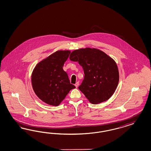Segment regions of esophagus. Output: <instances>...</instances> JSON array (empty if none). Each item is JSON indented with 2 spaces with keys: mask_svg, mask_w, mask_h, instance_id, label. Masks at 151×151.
Returning <instances> with one entry per match:
<instances>
[{
  "mask_svg": "<svg viewBox=\"0 0 151 151\" xmlns=\"http://www.w3.org/2000/svg\"><path fill=\"white\" fill-rule=\"evenodd\" d=\"M75 87H76V88H78V83H75Z\"/></svg>",
  "mask_w": 151,
  "mask_h": 151,
  "instance_id": "34e87169",
  "label": "esophagus"
}]
</instances>
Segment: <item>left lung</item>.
<instances>
[{
    "mask_svg": "<svg viewBox=\"0 0 151 151\" xmlns=\"http://www.w3.org/2000/svg\"><path fill=\"white\" fill-rule=\"evenodd\" d=\"M70 60L83 68L84 80L78 88L90 103L99 104L111 98L119 80L118 66L111 57L98 48L87 47L73 51Z\"/></svg>",
    "mask_w": 151,
    "mask_h": 151,
    "instance_id": "obj_1",
    "label": "left lung"
}]
</instances>
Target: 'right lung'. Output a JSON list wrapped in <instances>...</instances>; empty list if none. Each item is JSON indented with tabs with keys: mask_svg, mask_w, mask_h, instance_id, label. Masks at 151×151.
<instances>
[{
	"mask_svg": "<svg viewBox=\"0 0 151 151\" xmlns=\"http://www.w3.org/2000/svg\"><path fill=\"white\" fill-rule=\"evenodd\" d=\"M71 51L58 50L38 63L31 75L32 88L38 98L52 106H58L69 91L76 87L70 83L63 69Z\"/></svg>",
	"mask_w": 151,
	"mask_h": 151,
	"instance_id": "1",
	"label": "right lung"
}]
</instances>
